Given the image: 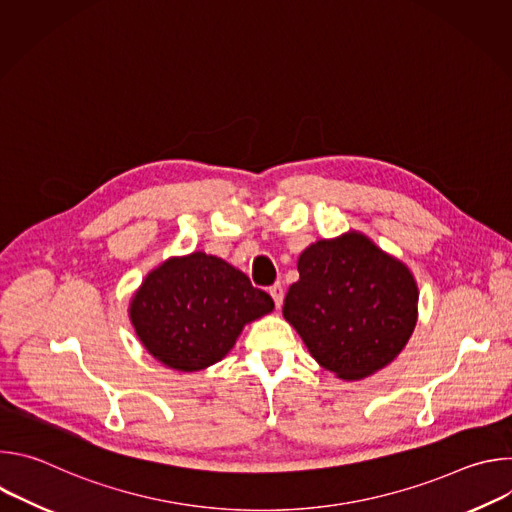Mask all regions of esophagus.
Listing matches in <instances>:
<instances>
[{"label": "esophagus", "instance_id": "34e87169", "mask_svg": "<svg viewBox=\"0 0 512 512\" xmlns=\"http://www.w3.org/2000/svg\"><path fill=\"white\" fill-rule=\"evenodd\" d=\"M269 296L273 298L275 308H281V304H283V285H281V283L271 285V287H269Z\"/></svg>", "mask_w": 512, "mask_h": 512}]
</instances>
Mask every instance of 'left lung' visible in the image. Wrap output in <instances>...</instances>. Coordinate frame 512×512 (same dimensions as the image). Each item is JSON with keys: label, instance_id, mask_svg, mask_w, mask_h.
I'll list each match as a JSON object with an SVG mask.
<instances>
[{"label": "left lung", "instance_id": "left-lung-1", "mask_svg": "<svg viewBox=\"0 0 512 512\" xmlns=\"http://www.w3.org/2000/svg\"><path fill=\"white\" fill-rule=\"evenodd\" d=\"M298 271L283 318L320 367L358 381L399 356L415 330L419 302L417 281L401 259L348 231L306 247Z\"/></svg>", "mask_w": 512, "mask_h": 512}]
</instances>
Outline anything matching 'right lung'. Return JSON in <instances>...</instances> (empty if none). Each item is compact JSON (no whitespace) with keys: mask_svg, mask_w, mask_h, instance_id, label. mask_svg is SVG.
Listing matches in <instances>:
<instances>
[{"mask_svg":"<svg viewBox=\"0 0 512 512\" xmlns=\"http://www.w3.org/2000/svg\"><path fill=\"white\" fill-rule=\"evenodd\" d=\"M273 300L225 259L194 251L154 267L129 300V322L164 367L196 373L223 360Z\"/></svg>","mask_w":512,"mask_h":512,"instance_id":"1","label":"right lung"}]
</instances>
